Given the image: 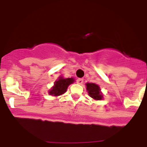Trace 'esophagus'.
Segmentation results:
<instances>
[{
	"label": "esophagus",
	"mask_w": 147,
	"mask_h": 147,
	"mask_svg": "<svg viewBox=\"0 0 147 147\" xmlns=\"http://www.w3.org/2000/svg\"><path fill=\"white\" fill-rule=\"evenodd\" d=\"M83 82H84V79L83 78H78L77 80V83L78 84H82Z\"/></svg>",
	"instance_id": "34e87169"
}]
</instances>
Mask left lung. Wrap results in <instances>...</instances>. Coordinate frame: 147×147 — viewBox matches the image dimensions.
<instances>
[{"mask_svg":"<svg viewBox=\"0 0 147 147\" xmlns=\"http://www.w3.org/2000/svg\"><path fill=\"white\" fill-rule=\"evenodd\" d=\"M86 89L88 95L95 100H100L104 99V95L100 86L95 83H86Z\"/></svg>","mask_w":147,"mask_h":147,"instance_id":"1","label":"left lung"}]
</instances>
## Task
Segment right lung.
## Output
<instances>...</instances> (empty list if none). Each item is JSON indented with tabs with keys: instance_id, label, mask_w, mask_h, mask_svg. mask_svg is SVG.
<instances>
[{
	"instance_id": "1",
	"label": "right lung",
	"mask_w": 147,
	"mask_h": 147,
	"mask_svg": "<svg viewBox=\"0 0 147 147\" xmlns=\"http://www.w3.org/2000/svg\"><path fill=\"white\" fill-rule=\"evenodd\" d=\"M75 82L73 78H64L62 76H60L54 83V86L49 90L48 93L52 96L58 97L64 94L67 90V88L70 84Z\"/></svg>"
}]
</instances>
